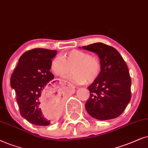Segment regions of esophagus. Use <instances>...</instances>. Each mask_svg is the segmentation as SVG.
I'll return each instance as SVG.
<instances>
[{"label": "esophagus", "mask_w": 148, "mask_h": 148, "mask_svg": "<svg viewBox=\"0 0 148 148\" xmlns=\"http://www.w3.org/2000/svg\"><path fill=\"white\" fill-rule=\"evenodd\" d=\"M65 84H67V85L69 86H71V85H70V84L69 83V82H65ZM72 88L73 89V90H74V87H72Z\"/></svg>", "instance_id": "obj_1"}]
</instances>
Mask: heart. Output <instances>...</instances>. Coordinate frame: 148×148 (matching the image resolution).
<instances>
[{
    "label": "heart",
    "instance_id": "1",
    "mask_svg": "<svg viewBox=\"0 0 148 148\" xmlns=\"http://www.w3.org/2000/svg\"><path fill=\"white\" fill-rule=\"evenodd\" d=\"M72 68L73 74L67 79L76 84H83L86 81L93 82L99 76L101 63L96 57L90 56L85 51L72 50L61 57H57L51 63V69L58 76H64Z\"/></svg>",
    "mask_w": 148,
    "mask_h": 148
}]
</instances>
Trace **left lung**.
<instances>
[{"instance_id": "obj_1", "label": "left lung", "mask_w": 148, "mask_h": 148, "mask_svg": "<svg viewBox=\"0 0 148 148\" xmlns=\"http://www.w3.org/2000/svg\"><path fill=\"white\" fill-rule=\"evenodd\" d=\"M82 48L95 53L101 63L99 76L88 87L90 97L85 104L86 112L100 121L117 118L131 98V80L125 60L116 49L102 42Z\"/></svg>"}]
</instances>
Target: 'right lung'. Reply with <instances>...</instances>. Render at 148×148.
<instances>
[{"label": "right lung", "mask_w": 148, "mask_h": 148, "mask_svg": "<svg viewBox=\"0 0 148 148\" xmlns=\"http://www.w3.org/2000/svg\"><path fill=\"white\" fill-rule=\"evenodd\" d=\"M58 51L34 49L20 57L11 77L21 116L37 126H48L60 116L62 96L56 88L50 72L51 60ZM49 105L50 111L44 112Z\"/></svg>", "instance_id": "add662e5"}]
</instances>
